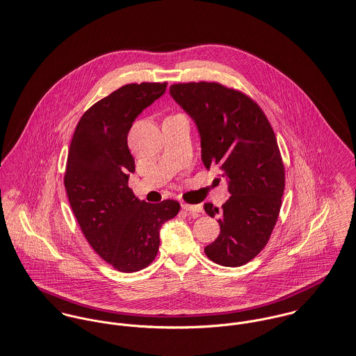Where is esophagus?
Listing matches in <instances>:
<instances>
[{"label":"esophagus","instance_id":"obj_1","mask_svg":"<svg viewBox=\"0 0 356 356\" xmlns=\"http://www.w3.org/2000/svg\"><path fill=\"white\" fill-rule=\"evenodd\" d=\"M181 209L188 212V213H201L202 212V205H187V204H181Z\"/></svg>","mask_w":356,"mask_h":356}]
</instances>
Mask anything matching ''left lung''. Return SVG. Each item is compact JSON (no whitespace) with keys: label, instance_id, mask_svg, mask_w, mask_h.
Masks as SVG:
<instances>
[{"label":"left lung","instance_id":"8db88e82","mask_svg":"<svg viewBox=\"0 0 356 356\" xmlns=\"http://www.w3.org/2000/svg\"><path fill=\"white\" fill-rule=\"evenodd\" d=\"M169 92L197 127L205 168L220 172L229 193L221 209L204 205L220 225L205 254L224 267L243 266L267 245L281 211L284 169L274 131L250 97L220 83H175Z\"/></svg>","mask_w":356,"mask_h":356}]
</instances>
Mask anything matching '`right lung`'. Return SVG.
Segmentation results:
<instances>
[{
	"label": "right lung",
	"instance_id": "add662e5",
	"mask_svg": "<svg viewBox=\"0 0 356 356\" xmlns=\"http://www.w3.org/2000/svg\"><path fill=\"white\" fill-rule=\"evenodd\" d=\"M165 90L166 82L121 86L82 115L70 144L65 187L72 212L93 250L121 273L151 264L162 224L180 211L172 200L140 201L128 187L135 173L128 134Z\"/></svg>",
	"mask_w": 356,
	"mask_h": 356
}]
</instances>
